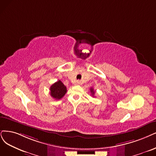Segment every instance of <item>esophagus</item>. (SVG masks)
I'll use <instances>...</instances> for the list:
<instances>
[{"label":"esophagus","mask_w":156,"mask_h":156,"mask_svg":"<svg viewBox=\"0 0 156 156\" xmlns=\"http://www.w3.org/2000/svg\"><path fill=\"white\" fill-rule=\"evenodd\" d=\"M80 84H81V82L80 81H76V82L75 83V85H80Z\"/></svg>","instance_id":"34e87169"}]
</instances>
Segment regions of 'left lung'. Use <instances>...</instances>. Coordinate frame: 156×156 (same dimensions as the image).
I'll list each match as a JSON object with an SVG mask.
<instances>
[{
  "label": "left lung",
  "instance_id": "1",
  "mask_svg": "<svg viewBox=\"0 0 156 156\" xmlns=\"http://www.w3.org/2000/svg\"><path fill=\"white\" fill-rule=\"evenodd\" d=\"M90 93H91L92 96H93L94 97V93H95V91L94 90V89H93V88H90Z\"/></svg>",
  "mask_w": 156,
  "mask_h": 156
}]
</instances>
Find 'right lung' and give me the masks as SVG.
Returning a JSON list of instances; mask_svg holds the SVG:
<instances>
[{
	"mask_svg": "<svg viewBox=\"0 0 156 156\" xmlns=\"http://www.w3.org/2000/svg\"><path fill=\"white\" fill-rule=\"evenodd\" d=\"M66 93L67 88L60 80L55 82L50 87V94L55 100H60Z\"/></svg>",
	"mask_w": 156,
	"mask_h": 156,
	"instance_id": "1",
	"label": "right lung"
}]
</instances>
